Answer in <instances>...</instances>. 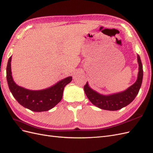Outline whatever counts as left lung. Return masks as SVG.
<instances>
[{"label": "left lung", "instance_id": "left-lung-1", "mask_svg": "<svg viewBox=\"0 0 153 153\" xmlns=\"http://www.w3.org/2000/svg\"><path fill=\"white\" fill-rule=\"evenodd\" d=\"M138 73L137 81L123 92L110 95H102L92 89L88 85H84V89L88 99L94 105L101 109L106 110H118L131 103L139 92L143 78V68L140 56L137 55Z\"/></svg>", "mask_w": 153, "mask_h": 153}]
</instances>
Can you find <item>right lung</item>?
<instances>
[{
  "mask_svg": "<svg viewBox=\"0 0 153 153\" xmlns=\"http://www.w3.org/2000/svg\"><path fill=\"white\" fill-rule=\"evenodd\" d=\"M11 57L8 60L6 74L9 88L14 98L24 107L33 112H44L53 108L62 98L64 87L72 80L68 76L47 89L32 91L18 85L14 82L11 75Z\"/></svg>",
  "mask_w": 153,
  "mask_h": 153,
  "instance_id": "1",
  "label": "right lung"
}]
</instances>
